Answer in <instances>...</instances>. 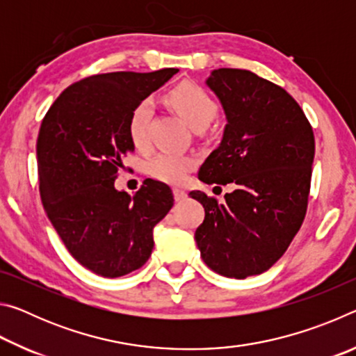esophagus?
Wrapping results in <instances>:
<instances>
[{
    "label": "esophagus",
    "instance_id": "34e87169",
    "mask_svg": "<svg viewBox=\"0 0 356 356\" xmlns=\"http://www.w3.org/2000/svg\"><path fill=\"white\" fill-rule=\"evenodd\" d=\"M172 193H174V200H176L177 202L179 201H184L185 197H186V191L182 190V188H174Z\"/></svg>",
    "mask_w": 356,
    "mask_h": 356
}]
</instances>
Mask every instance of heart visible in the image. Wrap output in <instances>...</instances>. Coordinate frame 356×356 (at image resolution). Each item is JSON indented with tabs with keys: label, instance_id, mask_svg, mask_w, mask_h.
Instances as JSON below:
<instances>
[{
	"label": "heart",
	"instance_id": "heart-1",
	"mask_svg": "<svg viewBox=\"0 0 356 356\" xmlns=\"http://www.w3.org/2000/svg\"><path fill=\"white\" fill-rule=\"evenodd\" d=\"M168 104L193 130H204L218 114L215 99L195 83H180L168 94ZM152 111V102L143 100L130 113L129 136L138 149H146L149 144V124ZM193 166L195 159L191 155L160 152L147 160L146 171L149 176L161 182L180 184Z\"/></svg>",
	"mask_w": 356,
	"mask_h": 356
}]
</instances>
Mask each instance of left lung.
Returning <instances> with one entry per match:
<instances>
[{"instance_id":"left-lung-1","label":"left lung","mask_w":356,"mask_h":356,"mask_svg":"<svg viewBox=\"0 0 356 356\" xmlns=\"http://www.w3.org/2000/svg\"><path fill=\"white\" fill-rule=\"evenodd\" d=\"M207 86L227 124L200 170L206 184H232L225 202L191 191L206 218L195 238L209 268L227 278L261 275L284 254L308 209L314 134L291 94L250 70L218 69Z\"/></svg>"}]
</instances>
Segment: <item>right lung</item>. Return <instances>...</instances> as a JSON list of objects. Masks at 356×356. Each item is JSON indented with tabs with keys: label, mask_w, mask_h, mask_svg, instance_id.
I'll return each instance as SVG.
<instances>
[{
	"label": "right lung",
	"mask_w": 356,
	"mask_h": 356,
	"mask_svg": "<svg viewBox=\"0 0 356 356\" xmlns=\"http://www.w3.org/2000/svg\"><path fill=\"white\" fill-rule=\"evenodd\" d=\"M177 72L83 78L64 89L42 119L35 152L47 216L75 261L105 278L147 262L154 226L174 204L166 184L146 179L131 197L114 188V180L124 156L135 150L130 113Z\"/></svg>",
	"instance_id": "add662e5"
}]
</instances>
